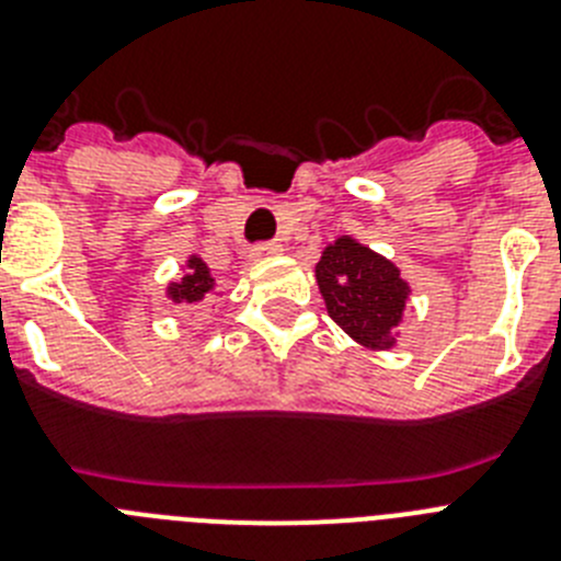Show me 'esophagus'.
Returning <instances> with one entry per match:
<instances>
[{
  "mask_svg": "<svg viewBox=\"0 0 561 561\" xmlns=\"http://www.w3.org/2000/svg\"><path fill=\"white\" fill-rule=\"evenodd\" d=\"M277 252H284V247L277 244V241H261V244L252 247V257H270L277 255Z\"/></svg>",
  "mask_w": 561,
  "mask_h": 561,
  "instance_id": "esophagus-1",
  "label": "esophagus"
}]
</instances>
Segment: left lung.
<instances>
[{
    "instance_id": "1",
    "label": "left lung",
    "mask_w": 561,
    "mask_h": 561,
    "mask_svg": "<svg viewBox=\"0 0 561 561\" xmlns=\"http://www.w3.org/2000/svg\"><path fill=\"white\" fill-rule=\"evenodd\" d=\"M317 284L331 320L345 334L368 348L393 345L408 284L390 261L356 244L354 238H336L317 264Z\"/></svg>"
}]
</instances>
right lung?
<instances>
[{"instance_id": "obj_1", "label": "right lung", "mask_w": 561, "mask_h": 561, "mask_svg": "<svg viewBox=\"0 0 561 561\" xmlns=\"http://www.w3.org/2000/svg\"><path fill=\"white\" fill-rule=\"evenodd\" d=\"M213 289V277L207 272V264L202 257H191L187 261V275L182 277V284L168 286V295L176 304H199L202 297Z\"/></svg>"}]
</instances>
